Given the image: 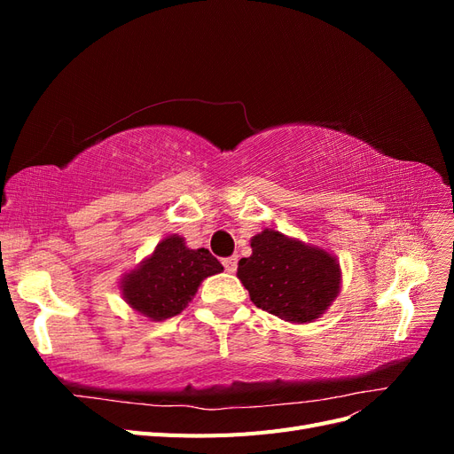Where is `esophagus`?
Wrapping results in <instances>:
<instances>
[{"mask_svg":"<svg viewBox=\"0 0 454 454\" xmlns=\"http://www.w3.org/2000/svg\"><path fill=\"white\" fill-rule=\"evenodd\" d=\"M223 267L227 272H235L237 267H239V257L232 255V257H225L223 259Z\"/></svg>","mask_w":454,"mask_h":454,"instance_id":"esophagus-1","label":"esophagus"}]
</instances>
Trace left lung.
I'll return each mask as SVG.
<instances>
[{"instance_id":"obj_1","label":"left lung","mask_w":454,"mask_h":454,"mask_svg":"<svg viewBox=\"0 0 454 454\" xmlns=\"http://www.w3.org/2000/svg\"><path fill=\"white\" fill-rule=\"evenodd\" d=\"M250 246L237 277L255 307L292 324H310L332 307L340 292L335 255L274 229L261 231Z\"/></svg>"}]
</instances>
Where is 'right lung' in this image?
<instances>
[{"mask_svg": "<svg viewBox=\"0 0 454 454\" xmlns=\"http://www.w3.org/2000/svg\"><path fill=\"white\" fill-rule=\"evenodd\" d=\"M222 270V263L208 250H191L184 237L170 235L138 267L122 274L119 287L132 310L160 322L180 314L200 282Z\"/></svg>", "mask_w": 454, "mask_h": 454, "instance_id": "obj_1", "label": "right lung"}]
</instances>
